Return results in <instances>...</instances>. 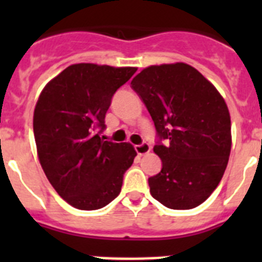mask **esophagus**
<instances>
[{"label":"esophagus","instance_id":"1","mask_svg":"<svg viewBox=\"0 0 262 262\" xmlns=\"http://www.w3.org/2000/svg\"><path fill=\"white\" fill-rule=\"evenodd\" d=\"M135 151L138 152V155H140V156H144V155H147L148 152L151 151V145L144 142L142 143V144L135 145Z\"/></svg>","mask_w":262,"mask_h":262}]
</instances>
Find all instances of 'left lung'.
Masks as SVG:
<instances>
[{
	"mask_svg": "<svg viewBox=\"0 0 262 262\" xmlns=\"http://www.w3.org/2000/svg\"><path fill=\"white\" fill-rule=\"evenodd\" d=\"M131 88L151 114L154 151L163 161L161 172L148 178L152 196L173 210L200 206L219 185L230 157L231 118L223 97L185 62L148 67Z\"/></svg>",
	"mask_w": 262,
	"mask_h": 262,
	"instance_id": "left-lung-1",
	"label": "left lung"
}]
</instances>
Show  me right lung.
Segmentation results:
<instances>
[{"label":"right lung","instance_id":"right-lung-1","mask_svg":"<svg viewBox=\"0 0 262 262\" xmlns=\"http://www.w3.org/2000/svg\"><path fill=\"white\" fill-rule=\"evenodd\" d=\"M136 72L89 62L66 68L41 90L34 110L40 165L62 200L98 210L115 200L136 151L129 143L103 140L111 98Z\"/></svg>","mask_w":262,"mask_h":262}]
</instances>
